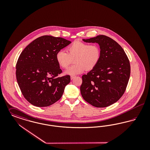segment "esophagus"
Returning <instances> with one entry per match:
<instances>
[{
	"label": "esophagus",
	"mask_w": 150,
	"mask_h": 150,
	"mask_svg": "<svg viewBox=\"0 0 150 150\" xmlns=\"http://www.w3.org/2000/svg\"><path fill=\"white\" fill-rule=\"evenodd\" d=\"M75 77H76L75 75H72V76H71V79L72 80V79H74L75 78Z\"/></svg>",
	"instance_id": "esophagus-1"
}]
</instances>
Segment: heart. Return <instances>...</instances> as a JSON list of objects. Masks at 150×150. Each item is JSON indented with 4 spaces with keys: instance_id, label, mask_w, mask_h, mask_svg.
Instances as JSON below:
<instances>
[{
    "instance_id": "b5f03b06",
    "label": "heart",
    "mask_w": 150,
    "mask_h": 150,
    "mask_svg": "<svg viewBox=\"0 0 150 150\" xmlns=\"http://www.w3.org/2000/svg\"><path fill=\"white\" fill-rule=\"evenodd\" d=\"M66 50L67 53L64 50H59L56 55L57 63L64 69L67 68L75 58V64L69 67L64 72L65 74L75 75L85 70H91L100 61V50L96 44H88L76 40L69 45Z\"/></svg>"
}]
</instances>
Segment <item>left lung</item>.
I'll list each match as a JSON object with an SVG mask.
<instances>
[{"mask_svg": "<svg viewBox=\"0 0 150 150\" xmlns=\"http://www.w3.org/2000/svg\"><path fill=\"white\" fill-rule=\"evenodd\" d=\"M83 40L98 43L100 58L94 69L82 76L81 96L94 107L109 106L119 100L126 90L130 74L128 58L121 46L107 36Z\"/></svg>", "mask_w": 150, "mask_h": 150, "instance_id": "1", "label": "left lung"}]
</instances>
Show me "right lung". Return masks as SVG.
<instances>
[{
    "label": "right lung",
    "instance_id": "1",
    "mask_svg": "<svg viewBox=\"0 0 150 150\" xmlns=\"http://www.w3.org/2000/svg\"><path fill=\"white\" fill-rule=\"evenodd\" d=\"M71 43L62 38L44 35L23 50L16 64V79L22 93L36 107H47L59 100L70 76L62 73L56 55Z\"/></svg>",
    "mask_w": 150,
    "mask_h": 150
}]
</instances>
